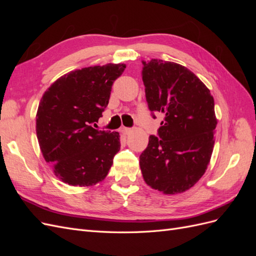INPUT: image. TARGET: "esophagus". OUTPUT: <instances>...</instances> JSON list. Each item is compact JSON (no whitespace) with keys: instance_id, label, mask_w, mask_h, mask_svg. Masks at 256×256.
<instances>
[{"instance_id":"34e87169","label":"esophagus","mask_w":256,"mask_h":256,"mask_svg":"<svg viewBox=\"0 0 256 256\" xmlns=\"http://www.w3.org/2000/svg\"><path fill=\"white\" fill-rule=\"evenodd\" d=\"M120 131L124 136H128L131 132V131H132V129H131V128H126V127H122Z\"/></svg>"}]
</instances>
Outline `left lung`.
<instances>
[{"mask_svg": "<svg viewBox=\"0 0 256 256\" xmlns=\"http://www.w3.org/2000/svg\"><path fill=\"white\" fill-rule=\"evenodd\" d=\"M142 80L152 116L162 113L158 134L140 156L145 182L166 194L182 193L205 173L214 150V102L206 85L180 64L142 60Z\"/></svg>", "mask_w": 256, "mask_h": 256, "instance_id": "8db88e82", "label": "left lung"}]
</instances>
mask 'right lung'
I'll return each instance as SVG.
<instances>
[{
    "label": "right lung",
    "mask_w": 256,
    "mask_h": 256,
    "mask_svg": "<svg viewBox=\"0 0 256 256\" xmlns=\"http://www.w3.org/2000/svg\"><path fill=\"white\" fill-rule=\"evenodd\" d=\"M125 64L78 69L44 92L36 114V134L54 174L72 186L104 180L120 148V134L92 127L109 104L114 81Z\"/></svg>",
    "instance_id": "add662e5"
}]
</instances>
